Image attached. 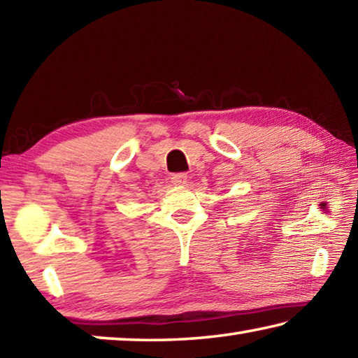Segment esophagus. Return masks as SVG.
<instances>
[{
    "instance_id": "1",
    "label": "esophagus",
    "mask_w": 358,
    "mask_h": 358,
    "mask_svg": "<svg viewBox=\"0 0 358 358\" xmlns=\"http://www.w3.org/2000/svg\"><path fill=\"white\" fill-rule=\"evenodd\" d=\"M171 180L175 186H183L187 183V175L186 173H173Z\"/></svg>"
}]
</instances>
